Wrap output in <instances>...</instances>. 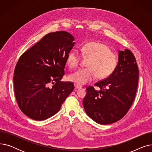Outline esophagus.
<instances>
[{
  "mask_svg": "<svg viewBox=\"0 0 152 152\" xmlns=\"http://www.w3.org/2000/svg\"><path fill=\"white\" fill-rule=\"evenodd\" d=\"M75 86L76 87V89H82V87H83L81 86H79V85H77V84H76Z\"/></svg>",
  "mask_w": 152,
  "mask_h": 152,
  "instance_id": "esophagus-1",
  "label": "esophagus"
}]
</instances>
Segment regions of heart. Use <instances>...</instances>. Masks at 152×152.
Wrapping results in <instances>:
<instances>
[{
	"label": "heart",
	"instance_id": "heart-1",
	"mask_svg": "<svg viewBox=\"0 0 152 152\" xmlns=\"http://www.w3.org/2000/svg\"><path fill=\"white\" fill-rule=\"evenodd\" d=\"M84 57H89L87 68H81L69 76V81L78 85H84L97 76L103 79L110 76L117 65L116 55L106 44L99 41L87 42L81 48ZM80 56L76 50L69 52L67 63L69 68H76L80 62Z\"/></svg>",
	"mask_w": 152,
	"mask_h": 152
}]
</instances>
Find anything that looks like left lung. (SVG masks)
<instances>
[{"label": "left lung", "mask_w": 152, "mask_h": 152, "mask_svg": "<svg viewBox=\"0 0 152 152\" xmlns=\"http://www.w3.org/2000/svg\"><path fill=\"white\" fill-rule=\"evenodd\" d=\"M118 65L107 78L95 83L99 91L89 86L83 100L86 113L94 121L109 124L120 120L127 113L136 94L139 69L129 49L119 50Z\"/></svg>", "instance_id": "8db88e82"}]
</instances>
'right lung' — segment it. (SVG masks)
<instances>
[{
	"label": "right lung",
	"instance_id": "obj_1",
	"mask_svg": "<svg viewBox=\"0 0 152 152\" xmlns=\"http://www.w3.org/2000/svg\"><path fill=\"white\" fill-rule=\"evenodd\" d=\"M74 40L66 31L50 33L21 55L14 72L15 94L29 118L42 121L53 116L74 90L73 83L60 81Z\"/></svg>",
	"mask_w": 152,
	"mask_h": 152
}]
</instances>
